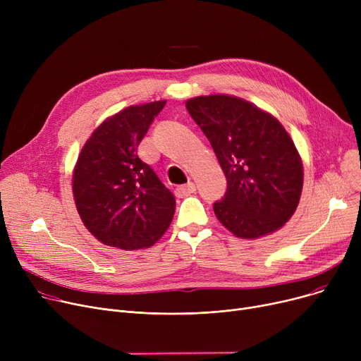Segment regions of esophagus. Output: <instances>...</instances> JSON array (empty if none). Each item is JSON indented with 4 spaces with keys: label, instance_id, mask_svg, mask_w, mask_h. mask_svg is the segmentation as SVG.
<instances>
[{
    "label": "esophagus",
    "instance_id": "obj_1",
    "mask_svg": "<svg viewBox=\"0 0 361 361\" xmlns=\"http://www.w3.org/2000/svg\"><path fill=\"white\" fill-rule=\"evenodd\" d=\"M176 192H177L178 196H188V195H192V193L196 192V185H195V183H187L184 185L177 187Z\"/></svg>",
    "mask_w": 361,
    "mask_h": 361
}]
</instances>
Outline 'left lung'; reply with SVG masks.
Returning <instances> with one entry per match:
<instances>
[{"label":"left lung","instance_id":"obj_1","mask_svg":"<svg viewBox=\"0 0 361 361\" xmlns=\"http://www.w3.org/2000/svg\"><path fill=\"white\" fill-rule=\"evenodd\" d=\"M211 142L226 178L214 203L219 222L234 235L257 238L276 231L294 214L302 165L290 135L271 114L226 94L185 102Z\"/></svg>","mask_w":361,"mask_h":361}]
</instances>
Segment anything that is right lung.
I'll return each mask as SVG.
<instances>
[{"label":"right lung","mask_w":361,"mask_h":361,"mask_svg":"<svg viewBox=\"0 0 361 361\" xmlns=\"http://www.w3.org/2000/svg\"><path fill=\"white\" fill-rule=\"evenodd\" d=\"M166 101L128 106L104 121L83 146L73 195L86 228L106 245L137 250L169 226L176 197L137 147Z\"/></svg>","instance_id":"1"}]
</instances>
